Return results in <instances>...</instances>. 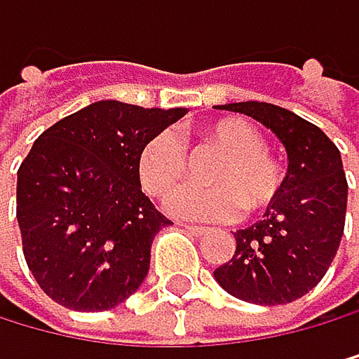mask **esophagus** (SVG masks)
Here are the masks:
<instances>
[{"label":"esophagus","instance_id":"obj_1","mask_svg":"<svg viewBox=\"0 0 359 359\" xmlns=\"http://www.w3.org/2000/svg\"><path fill=\"white\" fill-rule=\"evenodd\" d=\"M184 229L191 231L193 236H198V238H202V236H207L211 229H207V226H195V224H184Z\"/></svg>","mask_w":359,"mask_h":359}]
</instances>
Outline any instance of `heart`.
I'll return each instance as SVG.
<instances>
[{"label":"heart","instance_id":"1","mask_svg":"<svg viewBox=\"0 0 359 359\" xmlns=\"http://www.w3.org/2000/svg\"><path fill=\"white\" fill-rule=\"evenodd\" d=\"M204 139L222 152L211 168L209 184L215 187H187L175 193L187 175V148L172 130L152 135L137 155V175L146 193L166 200V209L187 220L226 222L245 209L261 211L276 200L283 189V170L265 152V139L245 118H222L209 126Z\"/></svg>","mask_w":359,"mask_h":359}]
</instances>
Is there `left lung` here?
Instances as JSON below:
<instances>
[{"label":"left lung","mask_w":359,"mask_h":359,"mask_svg":"<svg viewBox=\"0 0 359 359\" xmlns=\"http://www.w3.org/2000/svg\"><path fill=\"white\" fill-rule=\"evenodd\" d=\"M256 118L287 152V175L265 218L233 233L236 252L213 272L231 297L278 306L310 292L333 263L344 233L348 184L337 146L310 121L272 103H229Z\"/></svg>","instance_id":"1"}]
</instances>
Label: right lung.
I'll use <instances>...</instances> for the list:
<instances>
[{"label": "right lung", "instance_id": "obj_1", "mask_svg": "<svg viewBox=\"0 0 359 359\" xmlns=\"http://www.w3.org/2000/svg\"><path fill=\"white\" fill-rule=\"evenodd\" d=\"M184 114L98 101L35 139L18 170V222L26 265L55 304L101 313L144 283L170 220L141 191L137 155Z\"/></svg>", "mask_w": 359, "mask_h": 359}]
</instances>
